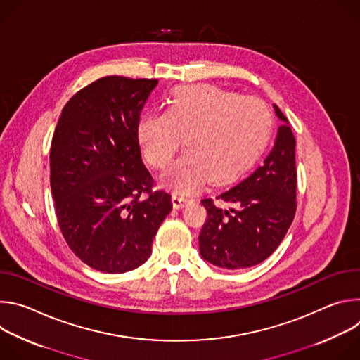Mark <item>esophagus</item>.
I'll return each mask as SVG.
<instances>
[{
    "mask_svg": "<svg viewBox=\"0 0 360 360\" xmlns=\"http://www.w3.org/2000/svg\"><path fill=\"white\" fill-rule=\"evenodd\" d=\"M189 202H192V198H186V196H182V195H172V205L174 208L179 210V208H184L185 205H188Z\"/></svg>",
    "mask_w": 360,
    "mask_h": 360,
    "instance_id": "esophagus-1",
    "label": "esophagus"
}]
</instances>
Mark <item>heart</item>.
Wrapping results in <instances>:
<instances>
[{
    "label": "heart",
    "instance_id": "b5f03b06",
    "mask_svg": "<svg viewBox=\"0 0 360 360\" xmlns=\"http://www.w3.org/2000/svg\"><path fill=\"white\" fill-rule=\"evenodd\" d=\"M271 132L264 102L207 84L175 88L164 112L145 114L136 125L143 158L157 169L171 165L185 138V153L164 178L184 193L208 179L217 185L233 181L261 157Z\"/></svg>",
    "mask_w": 360,
    "mask_h": 360
}]
</instances>
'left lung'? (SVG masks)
<instances>
[{"mask_svg": "<svg viewBox=\"0 0 360 360\" xmlns=\"http://www.w3.org/2000/svg\"><path fill=\"white\" fill-rule=\"evenodd\" d=\"M285 121L264 164L217 199L235 208L222 210L212 198L202 199L208 219L199 235L205 261L225 269H243L264 262L285 238L296 212V139Z\"/></svg>", "mask_w": 360, "mask_h": 360, "instance_id": "left-lung-1", "label": "left lung"}]
</instances>
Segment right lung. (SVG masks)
Segmentation results:
<instances>
[{
  "label": "right lung",
  "instance_id": "add662e5",
  "mask_svg": "<svg viewBox=\"0 0 360 360\" xmlns=\"http://www.w3.org/2000/svg\"><path fill=\"white\" fill-rule=\"evenodd\" d=\"M158 79L110 75L65 104L49 152V182L70 249L99 272L124 274L148 261L172 211L153 191L141 158L136 125Z\"/></svg>",
  "mask_w": 360,
  "mask_h": 360
}]
</instances>
